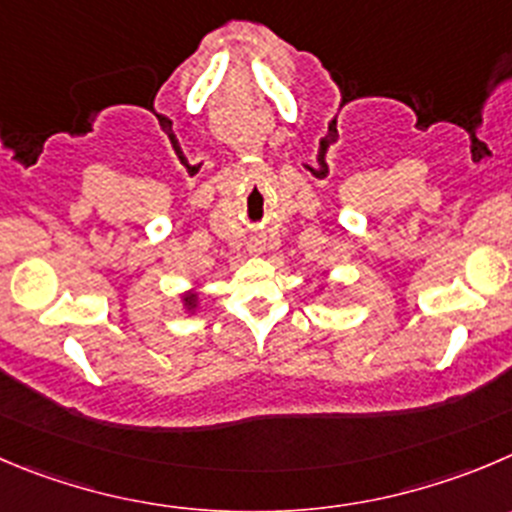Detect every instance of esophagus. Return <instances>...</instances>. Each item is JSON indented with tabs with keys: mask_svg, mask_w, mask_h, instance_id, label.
Listing matches in <instances>:
<instances>
[{
	"mask_svg": "<svg viewBox=\"0 0 512 512\" xmlns=\"http://www.w3.org/2000/svg\"><path fill=\"white\" fill-rule=\"evenodd\" d=\"M251 251H256V253H261V246H259V243H253V246H251Z\"/></svg>",
	"mask_w": 512,
	"mask_h": 512,
	"instance_id": "esophagus-1",
	"label": "esophagus"
}]
</instances>
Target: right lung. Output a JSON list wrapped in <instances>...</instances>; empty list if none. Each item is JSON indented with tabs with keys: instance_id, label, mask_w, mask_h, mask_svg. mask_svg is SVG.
Here are the masks:
<instances>
[{
	"instance_id": "add662e5",
	"label": "right lung",
	"mask_w": 512,
	"mask_h": 512,
	"mask_svg": "<svg viewBox=\"0 0 512 512\" xmlns=\"http://www.w3.org/2000/svg\"><path fill=\"white\" fill-rule=\"evenodd\" d=\"M183 306H186L188 311L198 309V294H196V291H188V294H183Z\"/></svg>"
}]
</instances>
